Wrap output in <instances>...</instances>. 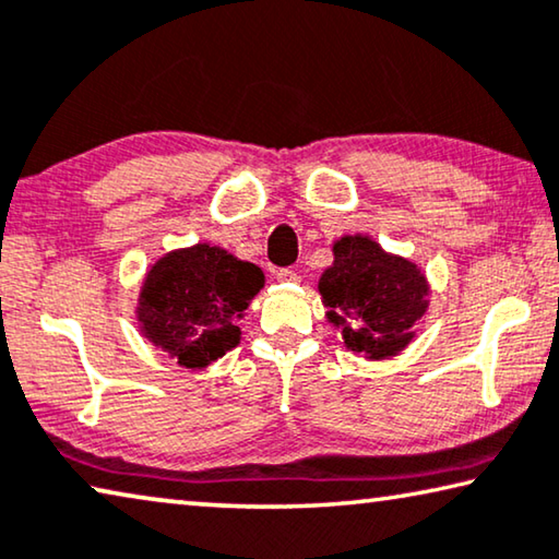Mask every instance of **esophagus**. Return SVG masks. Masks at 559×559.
<instances>
[{"label": "esophagus", "mask_w": 559, "mask_h": 559, "mask_svg": "<svg viewBox=\"0 0 559 559\" xmlns=\"http://www.w3.org/2000/svg\"><path fill=\"white\" fill-rule=\"evenodd\" d=\"M277 282H282V285H297L299 274L295 270H280L277 272Z\"/></svg>", "instance_id": "esophagus-1"}]
</instances>
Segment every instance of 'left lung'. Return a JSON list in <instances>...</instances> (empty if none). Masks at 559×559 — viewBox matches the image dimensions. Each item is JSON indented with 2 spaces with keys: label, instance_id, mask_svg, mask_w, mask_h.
<instances>
[{
  "label": "left lung",
  "instance_id": "8db88e82",
  "mask_svg": "<svg viewBox=\"0 0 559 559\" xmlns=\"http://www.w3.org/2000/svg\"><path fill=\"white\" fill-rule=\"evenodd\" d=\"M332 254L317 282L328 322L352 355H365L369 362L397 357L429 309L427 274L369 235L337 237Z\"/></svg>",
  "mask_w": 559,
  "mask_h": 559
}]
</instances>
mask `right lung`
Returning <instances> with one entry per match:
<instances>
[{
  "instance_id": "right-lung-1",
  "label": "right lung",
  "mask_w": 559,
  "mask_h": 559,
  "mask_svg": "<svg viewBox=\"0 0 559 559\" xmlns=\"http://www.w3.org/2000/svg\"><path fill=\"white\" fill-rule=\"evenodd\" d=\"M262 287L264 272L225 247H179L144 274L136 324L142 337L175 357L179 367L204 369L239 345L237 322Z\"/></svg>"
}]
</instances>
